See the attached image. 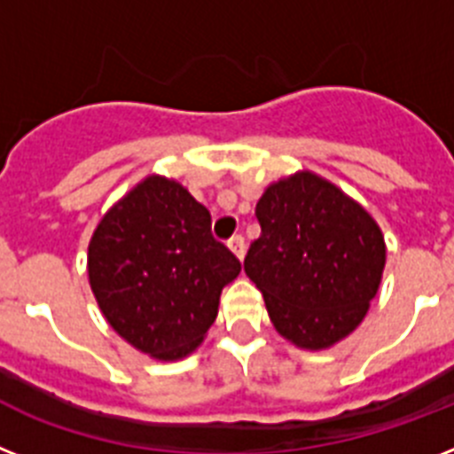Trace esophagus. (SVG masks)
I'll use <instances>...</instances> for the list:
<instances>
[{
	"label": "esophagus",
	"instance_id": "esophagus-1",
	"mask_svg": "<svg viewBox=\"0 0 454 454\" xmlns=\"http://www.w3.org/2000/svg\"><path fill=\"white\" fill-rule=\"evenodd\" d=\"M228 247H231V251H233L239 261L245 258V238L242 235H233V238L228 239Z\"/></svg>",
	"mask_w": 454,
	"mask_h": 454
}]
</instances>
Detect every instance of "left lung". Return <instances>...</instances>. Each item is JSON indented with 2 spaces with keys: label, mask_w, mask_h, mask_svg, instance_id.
Returning a JSON list of instances; mask_svg holds the SVG:
<instances>
[{
  "label": "left lung",
  "mask_w": 454,
  "mask_h": 454,
  "mask_svg": "<svg viewBox=\"0 0 454 454\" xmlns=\"http://www.w3.org/2000/svg\"><path fill=\"white\" fill-rule=\"evenodd\" d=\"M261 235L245 272L265 298L277 333L323 350L348 337L386 268V242L363 205L304 170L274 182L256 203Z\"/></svg>",
  "instance_id": "8db88e82"
}]
</instances>
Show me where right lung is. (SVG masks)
Segmentation results:
<instances>
[{
    "label": "right lung",
    "instance_id": "1",
    "mask_svg": "<svg viewBox=\"0 0 454 454\" xmlns=\"http://www.w3.org/2000/svg\"><path fill=\"white\" fill-rule=\"evenodd\" d=\"M242 270L212 238V216L180 182L145 177L98 221L87 274L110 327L156 360H180L219 311Z\"/></svg>",
    "mask_w": 454,
    "mask_h": 454
}]
</instances>
